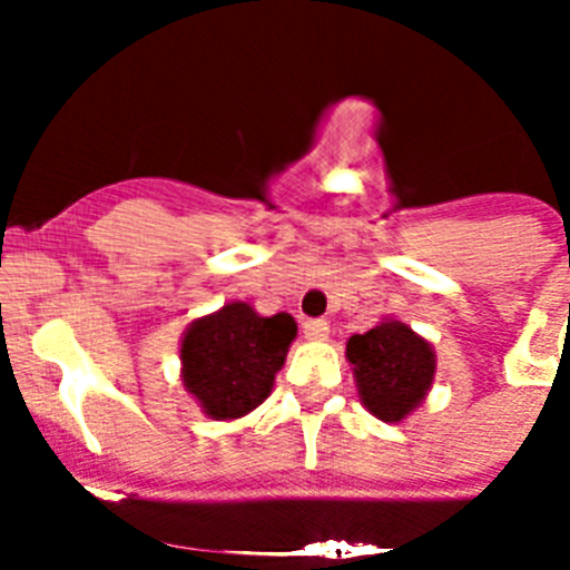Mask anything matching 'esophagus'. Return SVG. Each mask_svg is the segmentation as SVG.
Instances as JSON below:
<instances>
[{"label": "esophagus", "instance_id": "1", "mask_svg": "<svg viewBox=\"0 0 570 570\" xmlns=\"http://www.w3.org/2000/svg\"><path fill=\"white\" fill-rule=\"evenodd\" d=\"M302 331H305V336H308V340H325L331 331V322L328 320H308L305 325H302Z\"/></svg>", "mask_w": 570, "mask_h": 570}]
</instances>
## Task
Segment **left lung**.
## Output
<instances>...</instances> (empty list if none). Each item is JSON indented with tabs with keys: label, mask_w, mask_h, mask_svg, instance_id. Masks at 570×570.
Wrapping results in <instances>:
<instances>
[{
	"label": "left lung",
	"mask_w": 570,
	"mask_h": 570,
	"mask_svg": "<svg viewBox=\"0 0 570 570\" xmlns=\"http://www.w3.org/2000/svg\"><path fill=\"white\" fill-rule=\"evenodd\" d=\"M362 405L382 422H400L425 400L434 382V351L396 320L347 340Z\"/></svg>",
	"instance_id": "obj_1"
}]
</instances>
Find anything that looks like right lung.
I'll list each match as a JSON object with an SVG mask.
<instances>
[{
  "instance_id": "1",
  "label": "right lung",
  "mask_w": 570,
  "mask_h": 570,
  "mask_svg": "<svg viewBox=\"0 0 570 570\" xmlns=\"http://www.w3.org/2000/svg\"><path fill=\"white\" fill-rule=\"evenodd\" d=\"M294 336L291 314L259 316L245 302H230L185 334V387L214 420L245 416L268 400Z\"/></svg>"
}]
</instances>
